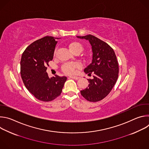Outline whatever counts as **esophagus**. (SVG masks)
Returning <instances> with one entry per match:
<instances>
[{
    "mask_svg": "<svg viewBox=\"0 0 149 149\" xmlns=\"http://www.w3.org/2000/svg\"><path fill=\"white\" fill-rule=\"evenodd\" d=\"M70 78H71L72 79H76V80H77V79L80 78V77H77V76H71V77H70Z\"/></svg>",
    "mask_w": 149,
    "mask_h": 149,
    "instance_id": "1",
    "label": "esophagus"
}]
</instances>
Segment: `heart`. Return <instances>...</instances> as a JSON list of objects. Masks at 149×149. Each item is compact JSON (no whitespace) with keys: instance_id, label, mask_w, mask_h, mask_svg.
<instances>
[{"instance_id":"1","label":"heart","mask_w":149,"mask_h":149,"mask_svg":"<svg viewBox=\"0 0 149 149\" xmlns=\"http://www.w3.org/2000/svg\"><path fill=\"white\" fill-rule=\"evenodd\" d=\"M68 47L70 50L73 53H81L83 51L82 45L78 42H72L69 44ZM56 52V49L54 51V55ZM81 67L80 64L78 63H67L63 65L62 67V71L66 74L71 75L73 74L75 72L76 69L79 68Z\"/></svg>"}]
</instances>
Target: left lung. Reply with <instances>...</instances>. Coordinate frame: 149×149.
I'll return each instance as SVG.
<instances>
[{
  "mask_svg": "<svg viewBox=\"0 0 149 149\" xmlns=\"http://www.w3.org/2000/svg\"><path fill=\"white\" fill-rule=\"evenodd\" d=\"M77 37L88 40L93 51L92 62L84 72L93 73L94 78L88 79V86L80 91L81 94L88 101H99L110 93L117 80L119 68L116 55L109 44L92 35Z\"/></svg>",
  "mask_w": 149,
  "mask_h": 149,
  "instance_id": "8db88e82",
  "label": "left lung"
}]
</instances>
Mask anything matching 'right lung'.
Masks as SVG:
<instances>
[{"instance_id": "obj_1", "label": "right lung", "mask_w": 149, "mask_h": 149, "mask_svg": "<svg viewBox=\"0 0 149 149\" xmlns=\"http://www.w3.org/2000/svg\"><path fill=\"white\" fill-rule=\"evenodd\" d=\"M56 39L47 36L36 40L26 48L21 58L20 75L25 86L42 101H51L58 97L67 80L66 77L57 75L49 78L47 72V66L53 59Z\"/></svg>"}]
</instances>
